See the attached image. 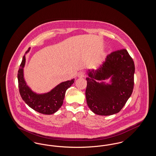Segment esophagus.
I'll return each mask as SVG.
<instances>
[{
    "label": "esophagus",
    "instance_id": "34e87169",
    "mask_svg": "<svg viewBox=\"0 0 156 156\" xmlns=\"http://www.w3.org/2000/svg\"><path fill=\"white\" fill-rule=\"evenodd\" d=\"M84 75H85V73H84L83 72H80V73L78 74V77L81 78L84 77Z\"/></svg>",
    "mask_w": 156,
    "mask_h": 156
}]
</instances>
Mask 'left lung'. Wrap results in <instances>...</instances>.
I'll use <instances>...</instances> for the list:
<instances>
[{"label": "left lung", "mask_w": 156, "mask_h": 156, "mask_svg": "<svg viewBox=\"0 0 156 156\" xmlns=\"http://www.w3.org/2000/svg\"><path fill=\"white\" fill-rule=\"evenodd\" d=\"M133 60L125 49L108 55L97 69L87 72V105L94 113L109 116L120 111L130 97L134 86ZM110 79V83L104 82Z\"/></svg>", "instance_id": "left-lung-1"}]
</instances>
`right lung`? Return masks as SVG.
Segmentation results:
<instances>
[{"label": "right lung", "instance_id": "add662e5", "mask_svg": "<svg viewBox=\"0 0 156 156\" xmlns=\"http://www.w3.org/2000/svg\"><path fill=\"white\" fill-rule=\"evenodd\" d=\"M30 47L23 57L22 61L18 71L17 78L19 92L23 100L34 111L44 115H51L61 107L66 92L74 82V79L62 82L50 92L44 94H37L33 92L24 78V67L26 63V54L30 51Z\"/></svg>", "mask_w": 156, "mask_h": 156}]
</instances>
